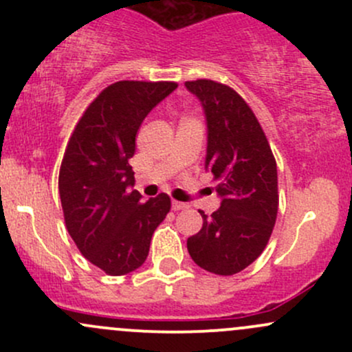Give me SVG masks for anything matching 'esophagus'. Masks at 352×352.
Here are the masks:
<instances>
[{
	"label": "esophagus",
	"instance_id": "34e87169",
	"mask_svg": "<svg viewBox=\"0 0 352 352\" xmlns=\"http://www.w3.org/2000/svg\"><path fill=\"white\" fill-rule=\"evenodd\" d=\"M187 207H188V205L184 204V201H177V200L172 201V210H175V212H179V210H184Z\"/></svg>",
	"mask_w": 352,
	"mask_h": 352
}]
</instances>
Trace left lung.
Here are the masks:
<instances>
[{
	"instance_id": "left-lung-1",
	"label": "left lung",
	"mask_w": 352,
	"mask_h": 352,
	"mask_svg": "<svg viewBox=\"0 0 352 352\" xmlns=\"http://www.w3.org/2000/svg\"><path fill=\"white\" fill-rule=\"evenodd\" d=\"M207 120L205 168L213 173L220 208L187 240L192 260L230 276L252 265L268 243L278 213L276 162L260 122L232 87L208 79L185 82Z\"/></svg>"
}]
</instances>
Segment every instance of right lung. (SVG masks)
Returning <instances> with one entry per match:
<instances>
[{
	"instance_id": "obj_1",
	"label": "right lung",
	"mask_w": 352,
	"mask_h": 352,
	"mask_svg": "<svg viewBox=\"0 0 352 352\" xmlns=\"http://www.w3.org/2000/svg\"><path fill=\"white\" fill-rule=\"evenodd\" d=\"M175 82L119 80L91 102L72 132L59 170L64 221L79 252L111 276L144 265L155 228L170 210L160 193L142 201L129 159L148 112Z\"/></svg>"
}]
</instances>
